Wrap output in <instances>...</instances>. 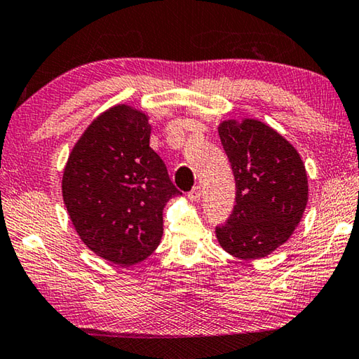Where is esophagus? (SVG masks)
Listing matches in <instances>:
<instances>
[{
  "mask_svg": "<svg viewBox=\"0 0 359 359\" xmlns=\"http://www.w3.org/2000/svg\"><path fill=\"white\" fill-rule=\"evenodd\" d=\"M201 187H194L191 191L188 193V199L191 201V202H196V201H199L201 199Z\"/></svg>",
  "mask_w": 359,
  "mask_h": 359,
  "instance_id": "obj_1",
  "label": "esophagus"
}]
</instances>
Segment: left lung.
Segmentation results:
<instances>
[{
	"mask_svg": "<svg viewBox=\"0 0 359 359\" xmlns=\"http://www.w3.org/2000/svg\"><path fill=\"white\" fill-rule=\"evenodd\" d=\"M217 132L235 175L236 205L216 238L236 258H263L290 240L304 216L305 165L290 142L258 119H227Z\"/></svg>",
	"mask_w": 359,
	"mask_h": 359,
	"instance_id": "1",
	"label": "left lung"
}]
</instances>
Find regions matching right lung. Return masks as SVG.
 I'll return each instance as SVG.
<instances>
[{"instance_id": "add662e5", "label": "right lung", "mask_w": 359, "mask_h": 359, "mask_svg": "<svg viewBox=\"0 0 359 359\" xmlns=\"http://www.w3.org/2000/svg\"><path fill=\"white\" fill-rule=\"evenodd\" d=\"M149 137L143 111L115 105L82 133L63 171V202L77 235L119 266L143 262L157 249L163 208L180 194Z\"/></svg>"}]
</instances>
